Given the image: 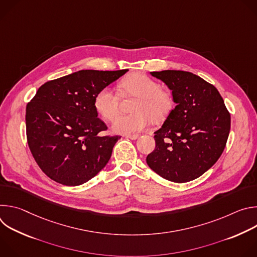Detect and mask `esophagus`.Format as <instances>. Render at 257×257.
Returning <instances> with one entry per match:
<instances>
[{"label":"esophagus","mask_w":257,"mask_h":257,"mask_svg":"<svg viewBox=\"0 0 257 257\" xmlns=\"http://www.w3.org/2000/svg\"><path fill=\"white\" fill-rule=\"evenodd\" d=\"M126 137L130 138L132 140H135V139H137L139 137V135L138 134H128V135H126Z\"/></svg>","instance_id":"obj_1"}]
</instances>
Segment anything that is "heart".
I'll list each match as a JSON object with an SVG mask.
<instances>
[{
  "label": "heart",
  "instance_id": "b5f03b06",
  "mask_svg": "<svg viewBox=\"0 0 257 257\" xmlns=\"http://www.w3.org/2000/svg\"><path fill=\"white\" fill-rule=\"evenodd\" d=\"M120 89L126 96L136 97L130 115L118 116L112 125L117 133H133L148 127L152 120L164 121L174 104L172 93L160 87V83L143 73H132L120 82ZM95 112L105 121H112L118 113L119 98L108 87L100 89L93 100Z\"/></svg>",
  "mask_w": 257,
  "mask_h": 257
}]
</instances>
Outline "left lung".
<instances>
[{"label":"left lung","mask_w":257,"mask_h":257,"mask_svg":"<svg viewBox=\"0 0 257 257\" xmlns=\"http://www.w3.org/2000/svg\"><path fill=\"white\" fill-rule=\"evenodd\" d=\"M172 90L176 106L155 132L149 167L166 180L184 183L200 177L222 156L231 116L217 89L191 72H151Z\"/></svg>","instance_id":"obj_1"}]
</instances>
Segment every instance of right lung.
Returning <instances> with one entry per match:
<instances>
[{"label":"right lung","instance_id":"obj_1","mask_svg":"<svg viewBox=\"0 0 257 257\" xmlns=\"http://www.w3.org/2000/svg\"><path fill=\"white\" fill-rule=\"evenodd\" d=\"M128 71L80 70L43 84L26 105L29 150L42 171L66 186H78L107 164L120 136L107 129L93 106L96 93Z\"/></svg>","mask_w":257,"mask_h":257}]
</instances>
